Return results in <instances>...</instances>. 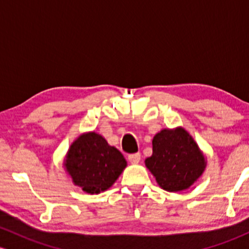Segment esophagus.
Wrapping results in <instances>:
<instances>
[{"label": "esophagus", "mask_w": 249, "mask_h": 249, "mask_svg": "<svg viewBox=\"0 0 249 249\" xmlns=\"http://www.w3.org/2000/svg\"><path fill=\"white\" fill-rule=\"evenodd\" d=\"M128 160H129L130 163H133V164L139 163L140 160H141V154H140V153H134V154H129V155H128Z\"/></svg>", "instance_id": "1"}]
</instances>
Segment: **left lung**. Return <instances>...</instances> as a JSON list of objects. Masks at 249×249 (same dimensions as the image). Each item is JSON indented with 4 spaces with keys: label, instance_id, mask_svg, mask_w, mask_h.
I'll use <instances>...</instances> for the list:
<instances>
[{
    "label": "left lung",
    "instance_id": "obj_1",
    "mask_svg": "<svg viewBox=\"0 0 249 249\" xmlns=\"http://www.w3.org/2000/svg\"><path fill=\"white\" fill-rule=\"evenodd\" d=\"M144 163L162 189L181 192L202 175L206 158L191 134L178 127L156 134L153 139V154Z\"/></svg>",
    "mask_w": 249,
    "mask_h": 249
}]
</instances>
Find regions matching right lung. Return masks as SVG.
I'll use <instances>...</instances> for the list:
<instances>
[{
  "label": "right lung",
  "instance_id": "right-lung-1",
  "mask_svg": "<svg viewBox=\"0 0 249 249\" xmlns=\"http://www.w3.org/2000/svg\"><path fill=\"white\" fill-rule=\"evenodd\" d=\"M63 166L74 185L89 194H99L113 186L127 166V161L102 135L90 132L82 134L72 142Z\"/></svg>",
  "mask_w": 249,
  "mask_h": 249
}]
</instances>
